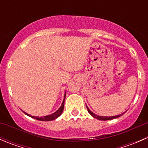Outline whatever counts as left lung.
Returning <instances> with one entry per match:
<instances>
[{
    "label": "left lung",
    "mask_w": 148,
    "mask_h": 148,
    "mask_svg": "<svg viewBox=\"0 0 148 148\" xmlns=\"http://www.w3.org/2000/svg\"><path fill=\"white\" fill-rule=\"evenodd\" d=\"M86 108H87L88 112H89V114H90L92 116V117H95V118H96V119H98V120H112V119L117 118V117H120V116H122V114H123L125 112L122 113V114H118V115L111 116V117H106V116H99V115H97V114H95V113L92 112L90 110H89V107H88L87 106H86Z\"/></svg>",
    "instance_id": "8db88e82"
}]
</instances>
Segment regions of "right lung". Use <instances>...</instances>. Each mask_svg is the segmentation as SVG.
Here are the masks:
<instances>
[{"label": "right lung", "instance_id": "right-lung-1", "mask_svg": "<svg viewBox=\"0 0 148 148\" xmlns=\"http://www.w3.org/2000/svg\"><path fill=\"white\" fill-rule=\"evenodd\" d=\"M65 98H66V92H65V94H64V99H63V102H62L61 107H59V110H56L55 112H53V114H49V115H46V116H44V117H36V116H32V115H31V114L26 113V112H23V113H24L25 114L28 115V117H32V118L36 119V120H40V121H51V120H55V119L58 118V117H59V116H60L61 114H62V112H63L64 107Z\"/></svg>", "mask_w": 148, "mask_h": 148}]
</instances>
